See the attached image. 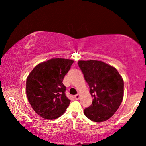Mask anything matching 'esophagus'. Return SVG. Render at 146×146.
I'll return each mask as SVG.
<instances>
[{
	"mask_svg": "<svg viewBox=\"0 0 146 146\" xmlns=\"http://www.w3.org/2000/svg\"><path fill=\"white\" fill-rule=\"evenodd\" d=\"M79 98H80V95L78 94H77L76 95L74 96V98H75V100H78Z\"/></svg>",
	"mask_w": 146,
	"mask_h": 146,
	"instance_id": "34e87169",
	"label": "esophagus"
}]
</instances>
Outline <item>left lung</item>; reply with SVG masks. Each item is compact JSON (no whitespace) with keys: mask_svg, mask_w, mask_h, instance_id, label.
Listing matches in <instances>:
<instances>
[{"mask_svg":"<svg viewBox=\"0 0 146 146\" xmlns=\"http://www.w3.org/2000/svg\"><path fill=\"white\" fill-rule=\"evenodd\" d=\"M78 66L88 84L93 98L92 105L84 110L95 122L110 118L117 110L123 97V80L116 68L102 61L79 60Z\"/></svg>","mask_w":146,"mask_h":146,"instance_id":"obj_1","label":"left lung"}]
</instances>
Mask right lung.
Returning a JSON list of instances; mask_svg holds the SVG:
<instances>
[{
    "label": "right lung",
    "mask_w": 146,
    "mask_h": 146,
    "mask_svg": "<svg viewBox=\"0 0 146 146\" xmlns=\"http://www.w3.org/2000/svg\"><path fill=\"white\" fill-rule=\"evenodd\" d=\"M74 60L52 58L34 68L27 78L26 92L36 113L46 119H54L65 112L70 100L66 96L62 81Z\"/></svg>",
    "instance_id": "obj_1"
}]
</instances>
